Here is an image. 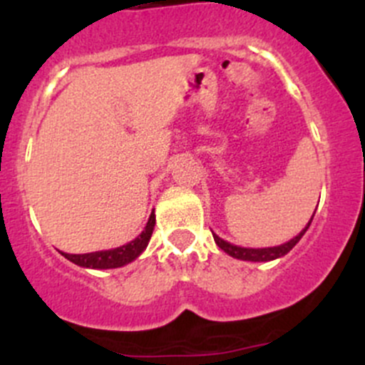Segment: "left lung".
<instances>
[{"label": "left lung", "mask_w": 365, "mask_h": 365, "mask_svg": "<svg viewBox=\"0 0 365 365\" xmlns=\"http://www.w3.org/2000/svg\"><path fill=\"white\" fill-rule=\"evenodd\" d=\"M312 217H314V215H312ZM312 217H311V220H309V222H307V226H305L304 230H302L295 238H292V240L286 242V244L277 245V247H264V249L238 247V245H233V244H230V242L222 240V238L217 237L215 233H213V240H215V244L219 245V247L222 249L224 252L230 254V256H233V257H237V259H244V261H272V259H277V257H282V256H284V254H288L293 247H295L298 242H300V238L305 235V231L309 230V226H311Z\"/></svg>", "instance_id": "left-lung-1"}]
</instances>
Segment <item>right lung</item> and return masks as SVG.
Instances as JSON below:
<instances>
[{"label": "right lung", "mask_w": 365, "mask_h": 365, "mask_svg": "<svg viewBox=\"0 0 365 365\" xmlns=\"http://www.w3.org/2000/svg\"><path fill=\"white\" fill-rule=\"evenodd\" d=\"M153 226H155V213L152 212L146 227L143 230V233L138 238H134L132 242H128L127 245H121V247L109 249V251H97V252H88V254H67L61 252L68 261L79 264L84 268H97V270H106V268H118L123 267V264L130 263L135 257L139 256L148 245L150 238H152Z\"/></svg>", "instance_id": "right-lung-1"}]
</instances>
